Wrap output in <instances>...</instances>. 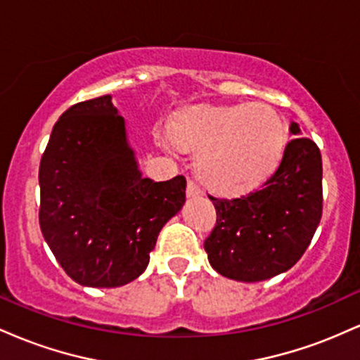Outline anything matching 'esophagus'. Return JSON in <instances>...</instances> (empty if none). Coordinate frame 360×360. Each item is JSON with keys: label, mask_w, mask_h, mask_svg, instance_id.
Masks as SVG:
<instances>
[{"label": "esophagus", "mask_w": 360, "mask_h": 360, "mask_svg": "<svg viewBox=\"0 0 360 360\" xmlns=\"http://www.w3.org/2000/svg\"><path fill=\"white\" fill-rule=\"evenodd\" d=\"M186 193H188L189 198L203 196V191H201L200 186H198L196 183H193V181H189V183H188V189H186Z\"/></svg>", "instance_id": "esophagus-1"}]
</instances>
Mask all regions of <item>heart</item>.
I'll return each mask as SVG.
<instances>
[{
  "mask_svg": "<svg viewBox=\"0 0 360 360\" xmlns=\"http://www.w3.org/2000/svg\"><path fill=\"white\" fill-rule=\"evenodd\" d=\"M176 146L196 152V172L218 193H243L278 169L286 150L283 120L262 103L194 105L179 110L169 125Z\"/></svg>",
  "mask_w": 360,
  "mask_h": 360,
  "instance_id": "b5f03b06",
  "label": "heart"
}]
</instances>
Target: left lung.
<instances>
[{
    "label": "left lung",
    "mask_w": 360,
    "mask_h": 360,
    "mask_svg": "<svg viewBox=\"0 0 360 360\" xmlns=\"http://www.w3.org/2000/svg\"><path fill=\"white\" fill-rule=\"evenodd\" d=\"M289 131L301 135L295 122ZM210 200L217 226L205 240V250L213 269L240 283L283 274L301 259L320 223V150L307 137L292 139L262 188L240 198Z\"/></svg>",
    "instance_id": "left-lung-1"
}]
</instances>
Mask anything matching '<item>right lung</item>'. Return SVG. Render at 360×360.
I'll return each mask as SVG.
<instances>
[{
	"mask_svg": "<svg viewBox=\"0 0 360 360\" xmlns=\"http://www.w3.org/2000/svg\"><path fill=\"white\" fill-rule=\"evenodd\" d=\"M40 229L81 286L118 288L147 269L186 179L143 177L111 94L77 103L52 128L39 171Z\"/></svg>",
	"mask_w": 360,
	"mask_h": 360,
	"instance_id": "add662e5",
	"label": "right lung"
}]
</instances>
